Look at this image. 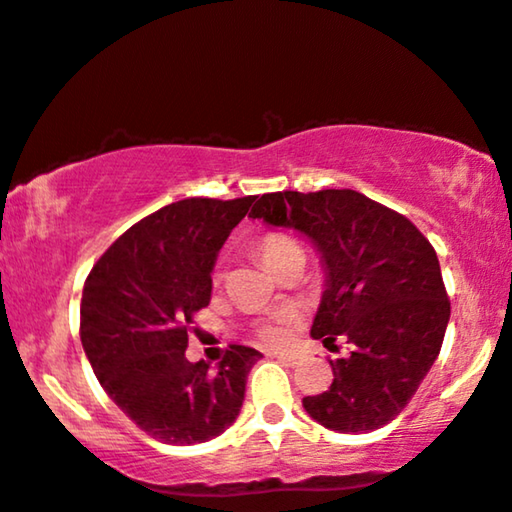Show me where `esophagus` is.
<instances>
[{
  "instance_id": "esophagus-1",
  "label": "esophagus",
  "mask_w": 512,
  "mask_h": 512,
  "mask_svg": "<svg viewBox=\"0 0 512 512\" xmlns=\"http://www.w3.org/2000/svg\"><path fill=\"white\" fill-rule=\"evenodd\" d=\"M274 358L278 360V363H283V365H288V367H295L297 360H299L295 353H276Z\"/></svg>"
}]
</instances>
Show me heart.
I'll use <instances>...</instances> for the list:
<instances>
[{"mask_svg": "<svg viewBox=\"0 0 512 512\" xmlns=\"http://www.w3.org/2000/svg\"><path fill=\"white\" fill-rule=\"evenodd\" d=\"M257 255H260L264 267L269 271H276L281 264L292 260V257H304V250L295 238L281 234V231H271V234L262 236L257 241ZM292 320H295V313L292 311L274 313V316L260 325V337L267 344H283L288 339V325Z\"/></svg>", "mask_w": 512, "mask_h": 512, "instance_id": "heart-1", "label": "heart"}]
</instances>
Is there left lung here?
I'll list each match as a JSON object with an SVG mask.
<instances>
[{
	"label": "left lung",
	"mask_w": 512,
	"mask_h": 512,
	"mask_svg": "<svg viewBox=\"0 0 512 512\" xmlns=\"http://www.w3.org/2000/svg\"><path fill=\"white\" fill-rule=\"evenodd\" d=\"M252 220L295 229L318 250L325 292L311 337L351 356L330 360L327 391L304 410L339 433H370L398 417L438 358L449 323L440 262L405 215L353 189L262 194Z\"/></svg>",
	"instance_id": "left-lung-1"
}]
</instances>
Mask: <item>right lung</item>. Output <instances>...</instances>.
<instances>
[{"label": "right lung", "instance_id": "obj_1", "mask_svg": "<svg viewBox=\"0 0 512 512\" xmlns=\"http://www.w3.org/2000/svg\"><path fill=\"white\" fill-rule=\"evenodd\" d=\"M255 196L163 206L109 245L81 295V344L100 386L133 424L166 445L213 440L234 424L262 358L231 344L210 370L189 363V325L210 302L217 252Z\"/></svg>", "mask_w": 512, "mask_h": 512}]
</instances>
